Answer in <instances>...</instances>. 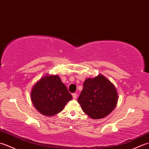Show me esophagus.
Returning <instances> with one entry per match:
<instances>
[{"instance_id": "esophagus-1", "label": "esophagus", "mask_w": 149, "mask_h": 149, "mask_svg": "<svg viewBox=\"0 0 149 149\" xmlns=\"http://www.w3.org/2000/svg\"><path fill=\"white\" fill-rule=\"evenodd\" d=\"M72 97H73V99H77V93H73V94H72Z\"/></svg>"}]
</instances>
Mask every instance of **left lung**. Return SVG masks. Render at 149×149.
Returning <instances> with one entry per match:
<instances>
[{
    "label": "left lung",
    "mask_w": 149,
    "mask_h": 149,
    "mask_svg": "<svg viewBox=\"0 0 149 149\" xmlns=\"http://www.w3.org/2000/svg\"><path fill=\"white\" fill-rule=\"evenodd\" d=\"M118 92L114 84L102 74L88 78L83 83L77 101L91 118H103L111 113L118 102Z\"/></svg>",
    "instance_id": "1"
}]
</instances>
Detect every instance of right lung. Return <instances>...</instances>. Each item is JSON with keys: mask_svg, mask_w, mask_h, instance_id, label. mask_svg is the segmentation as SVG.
<instances>
[{"mask_svg": "<svg viewBox=\"0 0 149 149\" xmlns=\"http://www.w3.org/2000/svg\"><path fill=\"white\" fill-rule=\"evenodd\" d=\"M31 99L41 114L52 116L61 111L72 96L59 75L47 74L34 84Z\"/></svg>", "mask_w": 149, "mask_h": 149, "instance_id": "1", "label": "right lung"}]
</instances>
